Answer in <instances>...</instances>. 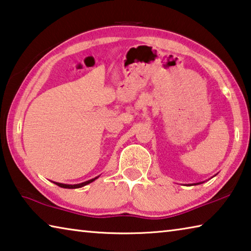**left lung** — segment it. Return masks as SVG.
I'll return each mask as SVG.
<instances>
[{"label": "left lung", "mask_w": 251, "mask_h": 251, "mask_svg": "<svg viewBox=\"0 0 251 251\" xmlns=\"http://www.w3.org/2000/svg\"><path fill=\"white\" fill-rule=\"evenodd\" d=\"M203 182V181H202ZM202 182H196V184H189V185H199V184H202ZM188 185V186H189Z\"/></svg>", "instance_id": "obj_1"}]
</instances>
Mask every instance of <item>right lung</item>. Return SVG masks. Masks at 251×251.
I'll list each match as a JSON object with an SVG mask.
<instances>
[{
    "label": "right lung",
    "instance_id": "1",
    "mask_svg": "<svg viewBox=\"0 0 251 251\" xmlns=\"http://www.w3.org/2000/svg\"><path fill=\"white\" fill-rule=\"evenodd\" d=\"M99 177H100V176H97V177H95V178H92V179H90V180H86V181H84V182H80V184H75V185L62 184V182H56V181H54V184H56L57 186L62 187V188L74 189V188H80V187H84V186H86V185H88V184H91V182H93L95 179H97V178H99Z\"/></svg>",
    "mask_w": 251,
    "mask_h": 251
}]
</instances>
